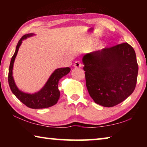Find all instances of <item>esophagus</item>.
Segmentation results:
<instances>
[{
  "mask_svg": "<svg viewBox=\"0 0 147 147\" xmlns=\"http://www.w3.org/2000/svg\"><path fill=\"white\" fill-rule=\"evenodd\" d=\"M74 67H75V68L81 67H82V64H81V63H80V61H76L74 62Z\"/></svg>",
  "mask_w": 147,
  "mask_h": 147,
  "instance_id": "esophagus-1",
  "label": "esophagus"
}]
</instances>
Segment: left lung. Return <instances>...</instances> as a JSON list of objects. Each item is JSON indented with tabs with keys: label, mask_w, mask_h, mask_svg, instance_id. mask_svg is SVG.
I'll use <instances>...</instances> for the list:
<instances>
[{
	"label": "left lung",
	"mask_w": 147,
	"mask_h": 147,
	"mask_svg": "<svg viewBox=\"0 0 147 147\" xmlns=\"http://www.w3.org/2000/svg\"><path fill=\"white\" fill-rule=\"evenodd\" d=\"M82 61L87 89L95 103L115 106L134 92L138 64L135 51L128 43L88 53Z\"/></svg>",
	"instance_id": "1"
}]
</instances>
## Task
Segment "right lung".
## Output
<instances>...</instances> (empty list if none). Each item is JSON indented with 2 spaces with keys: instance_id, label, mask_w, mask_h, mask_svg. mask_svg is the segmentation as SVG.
Here are the masks:
<instances>
[{
  "instance_id": "right-lung-1",
  "label": "right lung",
  "mask_w": 147,
  "mask_h": 147,
  "mask_svg": "<svg viewBox=\"0 0 147 147\" xmlns=\"http://www.w3.org/2000/svg\"><path fill=\"white\" fill-rule=\"evenodd\" d=\"M33 34L24 35L20 39L17 43L16 52H15L13 56H12L10 65H9L8 83L12 93L21 102H23L27 107L32 109L47 108L53 106L57 103L59 98V95H60V92L58 88L59 80L62 77L67 75L70 72L71 69L69 67H65L56 69L50 76L48 81L47 82L43 88L36 93H25L20 91L15 84L13 76H12L13 63L17 53H18L19 47L22 43V41L26 39L28 37L33 36Z\"/></svg>"
}]
</instances>
